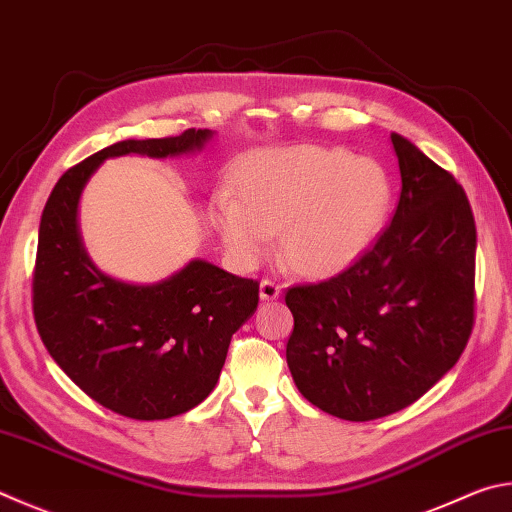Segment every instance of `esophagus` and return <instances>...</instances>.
I'll list each match as a JSON object with an SVG mask.
<instances>
[{
	"mask_svg": "<svg viewBox=\"0 0 512 512\" xmlns=\"http://www.w3.org/2000/svg\"><path fill=\"white\" fill-rule=\"evenodd\" d=\"M282 295V286L273 282V280H262V284H259V297L262 300H277V297Z\"/></svg>",
	"mask_w": 512,
	"mask_h": 512,
	"instance_id": "34e87169",
	"label": "esophagus"
}]
</instances>
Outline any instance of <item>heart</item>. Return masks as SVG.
Segmentation results:
<instances>
[{
  "mask_svg": "<svg viewBox=\"0 0 512 512\" xmlns=\"http://www.w3.org/2000/svg\"><path fill=\"white\" fill-rule=\"evenodd\" d=\"M239 194L221 188L212 219L239 264L255 266L282 232L295 271L329 277L365 257L387 226L394 188L383 165L342 147L295 145L250 154Z\"/></svg>",
  "mask_w": 512,
  "mask_h": 512,
  "instance_id": "b5f03b06",
  "label": "heart"
}]
</instances>
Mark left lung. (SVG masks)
Segmentation results:
<instances>
[{
  "label": "left lung",
  "mask_w": 512,
  "mask_h": 512,
  "mask_svg": "<svg viewBox=\"0 0 512 512\" xmlns=\"http://www.w3.org/2000/svg\"><path fill=\"white\" fill-rule=\"evenodd\" d=\"M392 145L403 183L392 224L345 273L286 293L295 385L345 421L418 401L457 365L475 318L477 228L466 192L401 134Z\"/></svg>",
  "instance_id": "obj_1"
}]
</instances>
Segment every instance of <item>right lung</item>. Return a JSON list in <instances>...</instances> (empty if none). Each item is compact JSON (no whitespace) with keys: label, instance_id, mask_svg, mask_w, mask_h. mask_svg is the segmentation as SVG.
I'll use <instances>...</instances> for the list:
<instances>
[{"label":"right lung","instance_id":"add662e5","mask_svg":"<svg viewBox=\"0 0 512 512\" xmlns=\"http://www.w3.org/2000/svg\"><path fill=\"white\" fill-rule=\"evenodd\" d=\"M215 132L120 141L71 167L46 201L33 275V315L51 358L82 392L136 421L185 414L215 389L232 333L255 313L259 284L190 259L154 284L116 280L82 244V190L107 159L197 154Z\"/></svg>","mask_w":512,"mask_h":512}]
</instances>
